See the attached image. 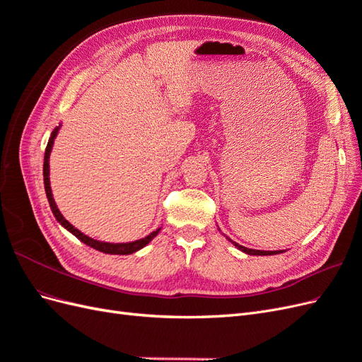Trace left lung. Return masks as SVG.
<instances>
[{
    "label": "left lung",
    "mask_w": 362,
    "mask_h": 362,
    "mask_svg": "<svg viewBox=\"0 0 362 362\" xmlns=\"http://www.w3.org/2000/svg\"><path fill=\"white\" fill-rule=\"evenodd\" d=\"M240 250L246 252L249 255H275V254H281L282 250H255V249H247L245 246H240L238 243H234Z\"/></svg>",
    "instance_id": "1"
}]
</instances>
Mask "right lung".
<instances>
[{
  "label": "right lung",
  "instance_id": "1",
  "mask_svg": "<svg viewBox=\"0 0 362 362\" xmlns=\"http://www.w3.org/2000/svg\"><path fill=\"white\" fill-rule=\"evenodd\" d=\"M57 131H59V128H56V129L52 131L51 139H49L48 145H47V149H45V158H43V182H45V192H47V198H48V202H49L51 210H52L54 216H56L57 221L60 222V225H63L64 228L68 229L69 233H72L76 238H80L81 242H83V243H86L87 246H90V247H93V249H96V250H100V252H104V254L129 255V254H133V252H136V250L141 249L144 246H146V245L151 242V240L154 238V237L160 233V228L157 229V231L151 233L148 237L137 240V242H133V243H117V245H113V243L98 242V240H93V238H90V237L84 235L83 233H80L78 229L74 228V226L66 221V218H64V217L62 216V213L59 211V208H57L56 202H54L52 193H51V185H49V163H48V161H49V152H51V148H52V144H54V139H56V136H57Z\"/></svg>",
  "mask_w": 362,
  "mask_h": 362
}]
</instances>
